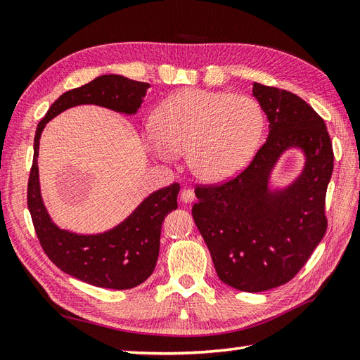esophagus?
I'll list each match as a JSON object with an SVG mask.
<instances>
[{
	"label": "esophagus",
	"mask_w": 360,
	"mask_h": 360,
	"mask_svg": "<svg viewBox=\"0 0 360 360\" xmlns=\"http://www.w3.org/2000/svg\"><path fill=\"white\" fill-rule=\"evenodd\" d=\"M195 191L190 190V188H184L181 191V200L184 202V204H191L193 200H195Z\"/></svg>",
	"instance_id": "34e87169"
}]
</instances>
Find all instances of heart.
I'll list each match as a JSON object with an SVG mask.
<instances>
[{
  "mask_svg": "<svg viewBox=\"0 0 360 360\" xmlns=\"http://www.w3.org/2000/svg\"><path fill=\"white\" fill-rule=\"evenodd\" d=\"M263 131L264 112L254 97L184 88L156 108L143 143L161 160L187 150L191 172L200 181L220 184L246 167Z\"/></svg>",
  "mask_w": 360,
  "mask_h": 360,
  "instance_id": "obj_1",
  "label": "heart"
}]
</instances>
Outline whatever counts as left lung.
I'll return each mask as SVG.
<instances>
[{"instance_id":"left-lung-1","label":"left lung","mask_w":360,"mask_h":360,"mask_svg":"<svg viewBox=\"0 0 360 360\" xmlns=\"http://www.w3.org/2000/svg\"><path fill=\"white\" fill-rule=\"evenodd\" d=\"M252 96L268 117V140L234 179L198 187L191 214L220 281L263 292L290 281L324 237L335 156L324 120L301 97L260 84ZM292 148L304 155L302 173L271 189L276 162Z\"/></svg>"}]
</instances>
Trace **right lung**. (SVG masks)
Here are the masks:
<instances>
[{
    "mask_svg": "<svg viewBox=\"0 0 360 360\" xmlns=\"http://www.w3.org/2000/svg\"><path fill=\"white\" fill-rule=\"evenodd\" d=\"M149 84L118 75L98 76L54 101L36 127L33 165L27 190L33 225L49 259L60 271L105 289H132L152 275L160 254L164 217L178 208L179 184L150 193L123 222L97 234H77L53 222L42 200L39 184V140L45 124L63 110L79 105H97L120 114L135 115Z\"/></svg>",
    "mask_w": 360,
    "mask_h": 360,
    "instance_id": "right-lung-1",
    "label": "right lung"
}]
</instances>
